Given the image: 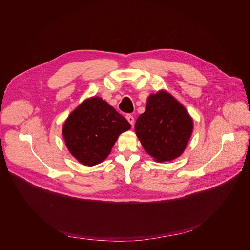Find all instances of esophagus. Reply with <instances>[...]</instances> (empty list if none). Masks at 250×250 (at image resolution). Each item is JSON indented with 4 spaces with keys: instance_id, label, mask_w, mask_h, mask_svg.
<instances>
[{
    "instance_id": "1",
    "label": "esophagus",
    "mask_w": 250,
    "mask_h": 250,
    "mask_svg": "<svg viewBox=\"0 0 250 250\" xmlns=\"http://www.w3.org/2000/svg\"><path fill=\"white\" fill-rule=\"evenodd\" d=\"M125 118H126V120L128 121V123H129L131 125H133V124H134V118H133V116H131V115H126Z\"/></svg>"
}]
</instances>
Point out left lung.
Masks as SVG:
<instances>
[{
    "instance_id": "1",
    "label": "left lung",
    "mask_w": 250,
    "mask_h": 250,
    "mask_svg": "<svg viewBox=\"0 0 250 250\" xmlns=\"http://www.w3.org/2000/svg\"><path fill=\"white\" fill-rule=\"evenodd\" d=\"M134 128L145 150L163 162L183 153L192 134L193 121L179 102L162 91L149 96L146 112L138 117Z\"/></svg>"
}]
</instances>
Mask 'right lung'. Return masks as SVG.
Listing matches in <instances>:
<instances>
[{
  "label": "right lung",
  "instance_id": "add662e5",
  "mask_svg": "<svg viewBox=\"0 0 250 250\" xmlns=\"http://www.w3.org/2000/svg\"><path fill=\"white\" fill-rule=\"evenodd\" d=\"M129 128L124 116L94 97L70 114L62 133L70 153L82 164L93 166L108 157L118 136Z\"/></svg>",
  "mask_w": 250,
  "mask_h": 250
}]
</instances>
